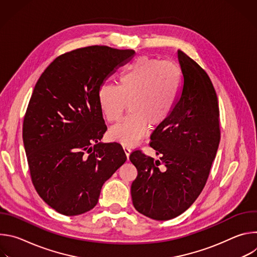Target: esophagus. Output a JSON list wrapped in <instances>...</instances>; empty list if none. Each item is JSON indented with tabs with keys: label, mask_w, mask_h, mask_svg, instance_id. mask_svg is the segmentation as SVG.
Instances as JSON below:
<instances>
[{
	"label": "esophagus",
	"mask_w": 257,
	"mask_h": 257,
	"mask_svg": "<svg viewBox=\"0 0 257 257\" xmlns=\"http://www.w3.org/2000/svg\"><path fill=\"white\" fill-rule=\"evenodd\" d=\"M123 150H124V152H125V154H126L127 159H129V156H130V154H131L130 148H129L128 145H123Z\"/></svg>",
	"instance_id": "34e87169"
}]
</instances>
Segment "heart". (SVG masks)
<instances>
[{
	"instance_id": "obj_1",
	"label": "heart",
	"mask_w": 257,
	"mask_h": 257,
	"mask_svg": "<svg viewBox=\"0 0 257 257\" xmlns=\"http://www.w3.org/2000/svg\"><path fill=\"white\" fill-rule=\"evenodd\" d=\"M182 86L180 68L148 56L137 58L118 80V86L102 84L97 100L103 118L118 121L129 102V114L108 131L113 140L131 145L152 128L167 121L177 104Z\"/></svg>"
}]
</instances>
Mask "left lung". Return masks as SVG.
<instances>
[{"label": "left lung", "instance_id": "8db88e82", "mask_svg": "<svg viewBox=\"0 0 257 257\" xmlns=\"http://www.w3.org/2000/svg\"><path fill=\"white\" fill-rule=\"evenodd\" d=\"M178 60L184 77L182 93L170 117L151 136L150 145L160 160L139 150L129 157L138 173L131 185L133 205L157 221L180 215L197 199L221 139L218 101L210 78L180 50Z\"/></svg>", "mask_w": 257, "mask_h": 257}]
</instances>
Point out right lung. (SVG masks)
<instances>
[{
	"label": "right lung",
	"mask_w": 257,
	"mask_h": 257,
	"mask_svg": "<svg viewBox=\"0 0 257 257\" xmlns=\"http://www.w3.org/2000/svg\"><path fill=\"white\" fill-rule=\"evenodd\" d=\"M134 54L106 46L73 50L57 57L34 86L22 129L30 178L62 214L92 209L103 183L127 160L119 143L99 142L106 125L97 91Z\"/></svg>",
	"instance_id": "obj_1"
}]
</instances>
